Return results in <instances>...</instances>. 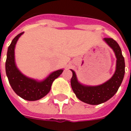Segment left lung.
<instances>
[{"instance_id":"1","label":"left lung","mask_w":131,"mask_h":131,"mask_svg":"<svg viewBox=\"0 0 131 131\" xmlns=\"http://www.w3.org/2000/svg\"><path fill=\"white\" fill-rule=\"evenodd\" d=\"M103 40L112 49L116 57V70L112 78L101 85H83L78 81L75 71H72L71 85L78 99L85 103L97 105L105 102L112 97L118 91L124 79L125 74V61L121 48L113 38H104Z\"/></svg>"}]
</instances>
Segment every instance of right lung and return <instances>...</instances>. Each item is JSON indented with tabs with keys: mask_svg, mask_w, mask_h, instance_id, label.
I'll return each mask as SVG.
<instances>
[{
	"mask_svg": "<svg viewBox=\"0 0 131 131\" xmlns=\"http://www.w3.org/2000/svg\"><path fill=\"white\" fill-rule=\"evenodd\" d=\"M24 34L20 33L12 40L8 47L7 59L5 62V71L11 87L15 93L29 101H35L43 98L48 93L52 82L64 71L62 69L52 72L43 81L31 79L26 77L17 67L15 59V48L19 38Z\"/></svg>",
	"mask_w": 131,
	"mask_h": 131,
	"instance_id": "add662e5",
	"label": "right lung"
}]
</instances>
